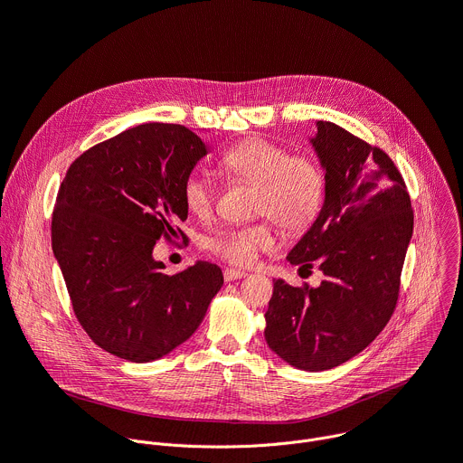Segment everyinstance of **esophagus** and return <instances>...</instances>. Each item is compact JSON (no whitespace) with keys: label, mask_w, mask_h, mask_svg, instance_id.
Listing matches in <instances>:
<instances>
[{"label":"esophagus","mask_w":463,"mask_h":463,"mask_svg":"<svg viewBox=\"0 0 463 463\" xmlns=\"http://www.w3.org/2000/svg\"><path fill=\"white\" fill-rule=\"evenodd\" d=\"M247 273L241 271V269H225L223 271V279L225 282H234V280H240V279H245Z\"/></svg>","instance_id":"esophagus-1"}]
</instances>
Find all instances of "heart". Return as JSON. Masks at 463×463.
<instances>
[{
    "label": "heart",
    "mask_w": 463,
    "mask_h": 463,
    "mask_svg": "<svg viewBox=\"0 0 463 463\" xmlns=\"http://www.w3.org/2000/svg\"><path fill=\"white\" fill-rule=\"evenodd\" d=\"M223 170L234 179L254 183L256 214H266L289 232L304 231L318 214L324 200V172L309 156H291L282 145L263 137H249L227 148L220 159ZM183 200L195 216H209L214 209L216 188L200 170H194L183 183ZM277 245L271 220L225 227L209 240V249L234 263L250 266L260 250Z\"/></svg>",
    "instance_id": "heart-1"
}]
</instances>
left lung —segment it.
Instances as JSON below:
<instances>
[{"label":"left lung","mask_w":463,"mask_h":463,"mask_svg":"<svg viewBox=\"0 0 463 463\" xmlns=\"http://www.w3.org/2000/svg\"><path fill=\"white\" fill-rule=\"evenodd\" d=\"M309 143L324 170V203L288 260L315 263L324 280L318 288L275 280L263 335L291 366L322 372L361 354L390 320L414 214L383 150L326 120Z\"/></svg>","instance_id":"1"}]
</instances>
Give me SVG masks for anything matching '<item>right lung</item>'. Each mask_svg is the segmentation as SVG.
Listing matches in <instances>:
<instances>
[{"label": "right lung", "mask_w": 463, "mask_h": 463, "mask_svg": "<svg viewBox=\"0 0 463 463\" xmlns=\"http://www.w3.org/2000/svg\"><path fill=\"white\" fill-rule=\"evenodd\" d=\"M205 156L192 129L148 122L86 150L60 184L52 252L79 322L111 355L165 357L192 337L223 286L216 263L170 277L154 258L159 238L181 232L183 183Z\"/></svg>", "instance_id": "right-lung-1"}]
</instances>
